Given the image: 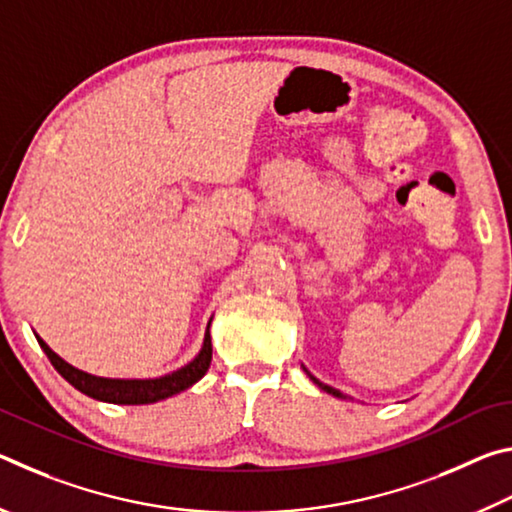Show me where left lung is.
Returning <instances> with one entry per match:
<instances>
[{
  "mask_svg": "<svg viewBox=\"0 0 512 512\" xmlns=\"http://www.w3.org/2000/svg\"><path fill=\"white\" fill-rule=\"evenodd\" d=\"M307 375H309V372H307ZM309 377H311V375H309ZM311 379H314V381H316V384H318L320 388H323V391H325V393H329V395H334V397H343V400H345V395H343L341 391H336V388H332V386H327V384H320V381H318L316 377H311Z\"/></svg>",
  "mask_w": 512,
  "mask_h": 512,
  "instance_id": "left-lung-1",
  "label": "left lung"
}]
</instances>
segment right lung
<instances>
[{
  "mask_svg": "<svg viewBox=\"0 0 512 512\" xmlns=\"http://www.w3.org/2000/svg\"><path fill=\"white\" fill-rule=\"evenodd\" d=\"M210 323H207L203 348L196 354V359L189 361L185 368H180L176 372H171V375H164L158 379L94 377L79 368L69 366V363L65 359H60L58 354L40 339V336H38V343L49 357L51 366H54L60 375L69 381V384L79 388V391L88 397H94V400H101V402H110V404H153V402L167 400V397L185 391L189 386H194L196 381L205 375L207 368H210V361H212Z\"/></svg>",
  "mask_w": 512,
  "mask_h": 512,
  "instance_id": "1",
  "label": "right lung"
}]
</instances>
